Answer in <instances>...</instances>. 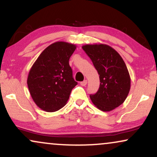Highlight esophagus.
Returning <instances> with one entry per match:
<instances>
[{
    "label": "esophagus",
    "mask_w": 157,
    "mask_h": 157,
    "mask_svg": "<svg viewBox=\"0 0 157 157\" xmlns=\"http://www.w3.org/2000/svg\"><path fill=\"white\" fill-rule=\"evenodd\" d=\"M86 83H87V81H86V80H84V81H81V82L80 83V84L81 85V86H86Z\"/></svg>",
    "instance_id": "1"
}]
</instances>
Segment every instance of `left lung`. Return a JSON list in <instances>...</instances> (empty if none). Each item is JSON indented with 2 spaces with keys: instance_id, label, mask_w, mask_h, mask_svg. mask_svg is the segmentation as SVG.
Returning a JSON list of instances; mask_svg holds the SVG:
<instances>
[{
  "instance_id": "1",
  "label": "left lung",
  "mask_w": 157,
  "mask_h": 157,
  "mask_svg": "<svg viewBox=\"0 0 157 157\" xmlns=\"http://www.w3.org/2000/svg\"><path fill=\"white\" fill-rule=\"evenodd\" d=\"M99 75V90L90 94L97 108L109 112L122 105L131 89V78L127 66L118 52L103 44L82 46Z\"/></svg>"
}]
</instances>
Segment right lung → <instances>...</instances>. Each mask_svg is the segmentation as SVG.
Returning a JSON list of instances; mask_svg holds the SVG:
<instances>
[{
    "label": "right lung",
    "mask_w": 157,
    "mask_h": 157,
    "mask_svg": "<svg viewBox=\"0 0 157 157\" xmlns=\"http://www.w3.org/2000/svg\"><path fill=\"white\" fill-rule=\"evenodd\" d=\"M75 44L56 42L44 49L30 69L27 85L36 105L46 112H56L66 105L77 85L69 59Z\"/></svg>",
    "instance_id": "add662e5"
}]
</instances>
